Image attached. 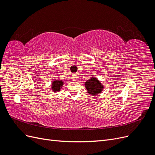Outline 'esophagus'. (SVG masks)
Here are the masks:
<instances>
[{
	"label": "esophagus",
	"mask_w": 155,
	"mask_h": 155,
	"mask_svg": "<svg viewBox=\"0 0 155 155\" xmlns=\"http://www.w3.org/2000/svg\"><path fill=\"white\" fill-rule=\"evenodd\" d=\"M77 78H78V77H77L76 75V74H73V76H72L73 80H74V81H76V79H77Z\"/></svg>",
	"instance_id": "34e87169"
}]
</instances>
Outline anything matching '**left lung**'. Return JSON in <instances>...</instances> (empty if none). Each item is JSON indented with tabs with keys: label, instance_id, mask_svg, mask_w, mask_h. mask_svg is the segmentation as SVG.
Segmentation results:
<instances>
[{
	"label": "left lung",
	"instance_id": "left-lung-1",
	"mask_svg": "<svg viewBox=\"0 0 155 155\" xmlns=\"http://www.w3.org/2000/svg\"><path fill=\"white\" fill-rule=\"evenodd\" d=\"M85 87L87 89L88 92L92 95L98 94L104 88L100 82L97 80V79L95 78H92L88 81H87L85 83Z\"/></svg>",
	"mask_w": 155,
	"mask_h": 155
}]
</instances>
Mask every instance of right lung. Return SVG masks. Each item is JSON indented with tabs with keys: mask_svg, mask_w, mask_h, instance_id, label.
Returning <instances> with one entry per match:
<instances>
[{
	"mask_svg": "<svg viewBox=\"0 0 155 155\" xmlns=\"http://www.w3.org/2000/svg\"><path fill=\"white\" fill-rule=\"evenodd\" d=\"M62 85H63V81L57 80L53 82L51 87H52L54 91H60V88Z\"/></svg>",
	"mask_w": 155,
	"mask_h": 155,
	"instance_id": "right-lung-1",
	"label": "right lung"
}]
</instances>
